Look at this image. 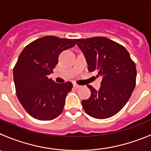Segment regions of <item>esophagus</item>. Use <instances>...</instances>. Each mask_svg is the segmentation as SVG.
<instances>
[{
    "instance_id": "1",
    "label": "esophagus",
    "mask_w": 151,
    "mask_h": 151,
    "mask_svg": "<svg viewBox=\"0 0 151 151\" xmlns=\"http://www.w3.org/2000/svg\"><path fill=\"white\" fill-rule=\"evenodd\" d=\"M74 88H80V86H79V85L76 84V83H74Z\"/></svg>"
}]
</instances>
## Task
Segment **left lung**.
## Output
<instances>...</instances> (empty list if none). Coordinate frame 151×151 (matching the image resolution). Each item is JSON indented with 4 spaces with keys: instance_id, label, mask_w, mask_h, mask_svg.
Wrapping results in <instances>:
<instances>
[{
    "instance_id": "obj_1",
    "label": "left lung",
    "mask_w": 151,
    "mask_h": 151,
    "mask_svg": "<svg viewBox=\"0 0 151 151\" xmlns=\"http://www.w3.org/2000/svg\"><path fill=\"white\" fill-rule=\"evenodd\" d=\"M74 40L86 57L88 71L102 77L99 91L87 86L91 96L82 101L83 109L96 119L114 116L128 102L134 90L135 63L123 46L105 37Z\"/></svg>"
}]
</instances>
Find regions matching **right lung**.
Wrapping results in <instances>:
<instances>
[{
	"instance_id": "add662e5",
	"label": "right lung",
	"mask_w": 151,
	"mask_h": 151,
	"mask_svg": "<svg viewBox=\"0 0 151 151\" xmlns=\"http://www.w3.org/2000/svg\"><path fill=\"white\" fill-rule=\"evenodd\" d=\"M74 39L45 36L23 49L13 70L16 94L29 115L39 120H52L63 110L71 82L56 83L49 78L64 50L74 47Z\"/></svg>"
}]
</instances>
